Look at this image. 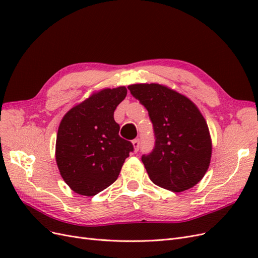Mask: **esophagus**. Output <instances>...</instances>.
I'll use <instances>...</instances> for the list:
<instances>
[{"label":"esophagus","mask_w":258,"mask_h":258,"mask_svg":"<svg viewBox=\"0 0 258 258\" xmlns=\"http://www.w3.org/2000/svg\"><path fill=\"white\" fill-rule=\"evenodd\" d=\"M132 144H134L135 152H138L139 148H140V140L139 139H135L134 141H132Z\"/></svg>","instance_id":"34e87169"}]
</instances>
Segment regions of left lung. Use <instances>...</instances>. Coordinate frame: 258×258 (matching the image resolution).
<instances>
[{"label":"left lung","mask_w":258,"mask_h":258,"mask_svg":"<svg viewBox=\"0 0 258 258\" xmlns=\"http://www.w3.org/2000/svg\"><path fill=\"white\" fill-rule=\"evenodd\" d=\"M128 89L152 120L155 146L142 156L152 182L181 192L205 176L212 154L206 119L191 101L159 84H135Z\"/></svg>","instance_id":"obj_1"}]
</instances>
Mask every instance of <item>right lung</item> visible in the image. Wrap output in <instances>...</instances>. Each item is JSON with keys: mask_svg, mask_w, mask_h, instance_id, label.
I'll use <instances>...</instances> for the list:
<instances>
[{"mask_svg": "<svg viewBox=\"0 0 258 258\" xmlns=\"http://www.w3.org/2000/svg\"><path fill=\"white\" fill-rule=\"evenodd\" d=\"M127 96L126 87L95 92L72 107L57 134L56 161L73 191L95 196L112 185L134 145L119 137L114 111Z\"/></svg>", "mask_w": 258, "mask_h": 258, "instance_id": "obj_1", "label": "right lung"}]
</instances>
